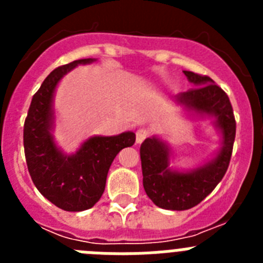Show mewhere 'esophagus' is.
<instances>
[{"mask_svg": "<svg viewBox=\"0 0 263 263\" xmlns=\"http://www.w3.org/2000/svg\"><path fill=\"white\" fill-rule=\"evenodd\" d=\"M148 133L146 129H138L136 132V142L137 143H142L146 138H147Z\"/></svg>", "mask_w": 263, "mask_h": 263, "instance_id": "1", "label": "esophagus"}]
</instances>
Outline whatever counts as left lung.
I'll use <instances>...</instances> for the list:
<instances>
[{
	"mask_svg": "<svg viewBox=\"0 0 263 263\" xmlns=\"http://www.w3.org/2000/svg\"><path fill=\"white\" fill-rule=\"evenodd\" d=\"M183 72L195 88L176 95L174 101L201 117H212L221 133L222 146L208 163L182 173L168 167L170 150L166 142L158 137L143 141L139 150L143 188L155 205L171 211L190 210L215 190L227 173L236 137V120L228 95L210 76Z\"/></svg>",
	"mask_w": 263,
	"mask_h": 263,
	"instance_id": "obj_1",
	"label": "left lung"
}]
</instances>
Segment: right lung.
<instances>
[{"instance_id":"right-lung-1","label":"right lung","mask_w":263,"mask_h":263,"mask_svg":"<svg viewBox=\"0 0 263 263\" xmlns=\"http://www.w3.org/2000/svg\"><path fill=\"white\" fill-rule=\"evenodd\" d=\"M95 60L79 59L53 69L32 96L23 126L25 157L32 182L47 200L68 212L89 210L100 200L113 159L136 142L133 132L90 137L75 154L67 155L53 141L52 101L58 83L76 66Z\"/></svg>"}]
</instances>
